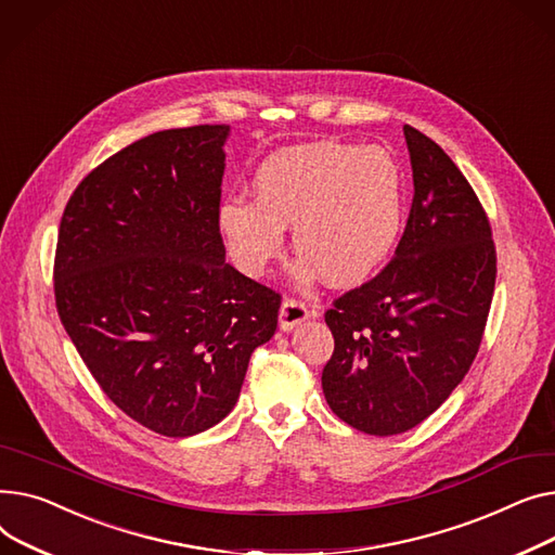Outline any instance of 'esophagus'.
Listing matches in <instances>:
<instances>
[{"label":"esophagus","mask_w":555,"mask_h":555,"mask_svg":"<svg viewBox=\"0 0 555 555\" xmlns=\"http://www.w3.org/2000/svg\"><path fill=\"white\" fill-rule=\"evenodd\" d=\"M305 320H309V309L305 302L293 300V298L282 302V307H280V330L282 332H293Z\"/></svg>","instance_id":"esophagus-1"}]
</instances>
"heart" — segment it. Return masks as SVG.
Listing matches in <instances>:
<instances>
[{
  "instance_id": "obj_1",
  "label": "heart",
  "mask_w": 555,
  "mask_h": 555,
  "mask_svg": "<svg viewBox=\"0 0 555 555\" xmlns=\"http://www.w3.org/2000/svg\"><path fill=\"white\" fill-rule=\"evenodd\" d=\"M217 233L231 262L250 278L280 257L284 228L302 253L296 280L322 275L351 288L370 280L392 253L403 228V177L380 147L309 143L269 154L253 177V202L223 199Z\"/></svg>"
}]
</instances>
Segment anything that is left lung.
<instances>
[{"label":"left lung","instance_id":"8db88e82","mask_svg":"<svg viewBox=\"0 0 555 555\" xmlns=\"http://www.w3.org/2000/svg\"><path fill=\"white\" fill-rule=\"evenodd\" d=\"M403 134L414 199L392 262L324 313L336 343L324 399L376 437L418 426L464 380L498 275L491 223L462 170L418 129Z\"/></svg>","mask_w":555,"mask_h":555}]
</instances>
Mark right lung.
Masks as SVG:
<instances>
[{"instance_id":"obj_1","label":"right lung","mask_w":555,"mask_h":555,"mask_svg":"<svg viewBox=\"0 0 555 555\" xmlns=\"http://www.w3.org/2000/svg\"><path fill=\"white\" fill-rule=\"evenodd\" d=\"M231 125L163 129L72 194L55 307L91 376L141 426L199 435L228 416L280 293L225 262L215 212Z\"/></svg>"}]
</instances>
